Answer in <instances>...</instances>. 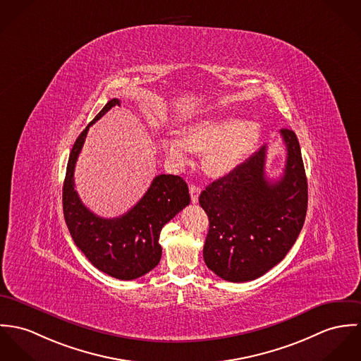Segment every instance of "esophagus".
Listing matches in <instances>:
<instances>
[{
  "instance_id": "34e87169",
  "label": "esophagus",
  "mask_w": 361,
  "mask_h": 361,
  "mask_svg": "<svg viewBox=\"0 0 361 361\" xmlns=\"http://www.w3.org/2000/svg\"><path fill=\"white\" fill-rule=\"evenodd\" d=\"M190 194H191V200H192V203H197L200 194V185L191 184V185H190Z\"/></svg>"
}]
</instances>
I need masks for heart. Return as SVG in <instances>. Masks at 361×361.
I'll return each mask as SVG.
<instances>
[{
    "label": "heart",
    "mask_w": 361,
    "mask_h": 361,
    "mask_svg": "<svg viewBox=\"0 0 361 361\" xmlns=\"http://www.w3.org/2000/svg\"><path fill=\"white\" fill-rule=\"evenodd\" d=\"M259 137L255 123L233 116H213L191 123L183 133H166L161 149L169 161L185 164L192 151L206 152L204 169L212 176H226L237 167Z\"/></svg>",
    "instance_id": "1"
}]
</instances>
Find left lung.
I'll return each instance as SVG.
<instances>
[{"label":"left lung","mask_w":361,"mask_h":361,"mask_svg":"<svg viewBox=\"0 0 361 361\" xmlns=\"http://www.w3.org/2000/svg\"><path fill=\"white\" fill-rule=\"evenodd\" d=\"M286 163L280 180L266 177L263 145L255 155L200 192L209 217L203 246L206 266L223 280H256L277 266L293 246L307 210V178L300 145L282 128Z\"/></svg>","instance_id":"1"}]
</instances>
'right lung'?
<instances>
[{
	"label": "right lung",
	"instance_id": "1",
	"mask_svg": "<svg viewBox=\"0 0 361 361\" xmlns=\"http://www.w3.org/2000/svg\"><path fill=\"white\" fill-rule=\"evenodd\" d=\"M121 106V99H111L78 137L66 167L62 190L63 216L76 246L99 271L118 279L135 280L161 262V227L190 204L187 183L173 174L157 176L127 213L115 219L94 214L81 202L75 190V166L88 128L111 108Z\"/></svg>",
	"mask_w": 361,
	"mask_h": 361
}]
</instances>
